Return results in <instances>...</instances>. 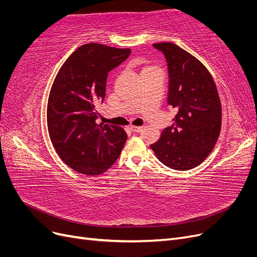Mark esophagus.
<instances>
[{"mask_svg":"<svg viewBox=\"0 0 257 257\" xmlns=\"http://www.w3.org/2000/svg\"><path fill=\"white\" fill-rule=\"evenodd\" d=\"M131 130L134 132V133H139V132L143 131V126H131Z\"/></svg>","mask_w":257,"mask_h":257,"instance_id":"1","label":"esophagus"}]
</instances>
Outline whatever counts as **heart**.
I'll list each match as a JSON object with an SVG mask.
<instances>
[{"mask_svg":"<svg viewBox=\"0 0 257 257\" xmlns=\"http://www.w3.org/2000/svg\"><path fill=\"white\" fill-rule=\"evenodd\" d=\"M158 67H155V66H152V65H147V66H145L144 68H143V72H142V74H144V73H148V72H151V71H153V69H157Z\"/></svg>","mask_w":257,"mask_h":257,"instance_id":"obj_1","label":"heart"}]
</instances>
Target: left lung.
I'll return each mask as SVG.
<instances>
[{"mask_svg":"<svg viewBox=\"0 0 257 257\" xmlns=\"http://www.w3.org/2000/svg\"><path fill=\"white\" fill-rule=\"evenodd\" d=\"M153 46L167 60L168 104L178 113L173 125L150 147L169 168H195L211 153L221 133L222 105L216 84L207 67L190 52L173 43Z\"/></svg>","mask_w":257,"mask_h":257,"instance_id":"left-lung-1","label":"left lung"}]
</instances>
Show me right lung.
Instances as JSON below:
<instances>
[{
	"label": "right lung",
	"instance_id": "right-lung-1",
	"mask_svg": "<svg viewBox=\"0 0 257 257\" xmlns=\"http://www.w3.org/2000/svg\"><path fill=\"white\" fill-rule=\"evenodd\" d=\"M130 54V48L82 45L67 58L53 80L47 104L48 133L61 160L77 173H105L126 142L122 127L95 122V105L105 98L108 73Z\"/></svg>",
	"mask_w": 257,
	"mask_h": 257
}]
</instances>
